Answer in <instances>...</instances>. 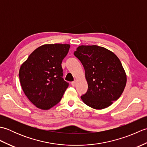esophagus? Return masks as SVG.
Segmentation results:
<instances>
[{
	"mask_svg": "<svg viewBox=\"0 0 147 147\" xmlns=\"http://www.w3.org/2000/svg\"><path fill=\"white\" fill-rule=\"evenodd\" d=\"M76 81H74V82H71V85L73 86H76Z\"/></svg>",
	"mask_w": 147,
	"mask_h": 147,
	"instance_id": "1",
	"label": "esophagus"
}]
</instances>
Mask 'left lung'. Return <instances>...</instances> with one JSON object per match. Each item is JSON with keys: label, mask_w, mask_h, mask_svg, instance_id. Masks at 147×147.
Instances as JSON below:
<instances>
[{"label": "left lung", "mask_w": 147, "mask_h": 147, "mask_svg": "<svg viewBox=\"0 0 147 147\" xmlns=\"http://www.w3.org/2000/svg\"><path fill=\"white\" fill-rule=\"evenodd\" d=\"M85 71L88 90L81 96L93 109H103L120 97L126 85V74L114 53L98 45H81L74 52Z\"/></svg>", "instance_id": "left-lung-1"}]
</instances>
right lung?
Instances as JSON below:
<instances>
[{
	"label": "right lung",
	"instance_id": "add662e5",
	"mask_svg": "<svg viewBox=\"0 0 147 147\" xmlns=\"http://www.w3.org/2000/svg\"><path fill=\"white\" fill-rule=\"evenodd\" d=\"M69 44H45L21 64L19 77L24 94L37 108L49 110L61 101L69 86L62 76V62Z\"/></svg>",
	"mask_w": 147,
	"mask_h": 147
}]
</instances>
